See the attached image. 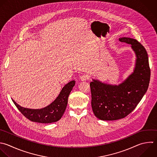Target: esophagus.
<instances>
[{
  "label": "esophagus",
  "mask_w": 157,
  "mask_h": 157,
  "mask_svg": "<svg viewBox=\"0 0 157 157\" xmlns=\"http://www.w3.org/2000/svg\"><path fill=\"white\" fill-rule=\"evenodd\" d=\"M80 80L82 81V82H85L87 80V77L86 75H81L80 76Z\"/></svg>",
  "instance_id": "obj_1"
}]
</instances>
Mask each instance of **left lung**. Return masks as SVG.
<instances>
[{
	"label": "left lung",
	"mask_w": 157,
	"mask_h": 157,
	"mask_svg": "<svg viewBox=\"0 0 157 157\" xmlns=\"http://www.w3.org/2000/svg\"><path fill=\"white\" fill-rule=\"evenodd\" d=\"M119 40L131 45L136 55L133 72L118 85L92 79L90 83L91 107L94 115L101 120H116L129 114L146 93L150 69L145 48L136 39L120 37Z\"/></svg>",
	"instance_id": "8db88e82"
}]
</instances>
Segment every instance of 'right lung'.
<instances>
[{"mask_svg":"<svg viewBox=\"0 0 157 157\" xmlns=\"http://www.w3.org/2000/svg\"><path fill=\"white\" fill-rule=\"evenodd\" d=\"M75 84V80H72L67 83L53 102L40 109L25 108L18 104L13 99L12 101L21 113L32 121L41 123L56 122L59 120L63 115L67 105L69 95Z\"/></svg>","mask_w":157,"mask_h":157,"instance_id":"add662e5","label":"right lung"}]
</instances>
